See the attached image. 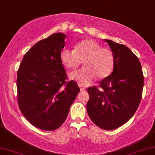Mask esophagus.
I'll use <instances>...</instances> for the list:
<instances>
[{
	"instance_id": "1",
	"label": "esophagus",
	"mask_w": 155,
	"mask_h": 155,
	"mask_svg": "<svg viewBox=\"0 0 155 155\" xmlns=\"http://www.w3.org/2000/svg\"><path fill=\"white\" fill-rule=\"evenodd\" d=\"M80 91H84V90H85L84 88L82 87V86H80Z\"/></svg>"
}]
</instances>
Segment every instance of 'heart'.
I'll return each mask as SVG.
<instances>
[{
  "instance_id": "b5f03b06",
  "label": "heart",
  "mask_w": 155,
  "mask_h": 155,
  "mask_svg": "<svg viewBox=\"0 0 155 155\" xmlns=\"http://www.w3.org/2000/svg\"><path fill=\"white\" fill-rule=\"evenodd\" d=\"M60 60L64 66L76 69L82 63L85 67L77 72L71 73V79L81 85L87 86L94 78L104 79L112 73L114 68L113 53L94 39H85L75 45L74 50L64 48L60 53Z\"/></svg>"
}]
</instances>
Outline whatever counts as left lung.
<instances>
[{
    "label": "left lung",
    "instance_id": "obj_1",
    "mask_svg": "<svg viewBox=\"0 0 155 155\" xmlns=\"http://www.w3.org/2000/svg\"><path fill=\"white\" fill-rule=\"evenodd\" d=\"M114 57V68L110 75L96 87L87 89V104L89 118L105 130L116 129L132 117L141 102L143 75L141 63L125 45L104 39Z\"/></svg>",
    "mask_w": 155,
    "mask_h": 155
}]
</instances>
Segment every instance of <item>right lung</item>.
<instances>
[{
	"label": "right lung",
	"mask_w": 155,
	"mask_h": 155,
	"mask_svg": "<svg viewBox=\"0 0 155 155\" xmlns=\"http://www.w3.org/2000/svg\"><path fill=\"white\" fill-rule=\"evenodd\" d=\"M66 35L54 33L35 44L21 61L16 87L20 110L39 129L55 130L63 124L80 92L77 83L66 82L60 60Z\"/></svg>",
	"instance_id": "right-lung-1"
}]
</instances>
